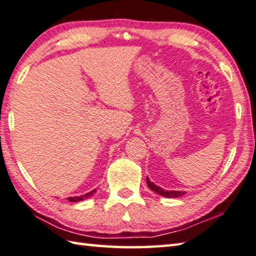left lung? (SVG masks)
<instances>
[{"mask_svg": "<svg viewBox=\"0 0 256 256\" xmlns=\"http://www.w3.org/2000/svg\"><path fill=\"white\" fill-rule=\"evenodd\" d=\"M146 184L148 186V188H150L152 192L159 194L160 196H164V197H166V198L181 197L186 194V192H176V190H164V189H162V188L159 187V186H156V184L151 182L150 179H148V176H146Z\"/></svg>", "mask_w": 256, "mask_h": 256, "instance_id": "8db88e82", "label": "left lung"}]
</instances>
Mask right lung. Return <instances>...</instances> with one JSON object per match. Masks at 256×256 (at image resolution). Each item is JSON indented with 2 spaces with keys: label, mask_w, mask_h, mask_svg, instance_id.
I'll list each match as a JSON object with an SVG mask.
<instances>
[{
  "label": "right lung",
  "mask_w": 256,
  "mask_h": 256,
  "mask_svg": "<svg viewBox=\"0 0 256 256\" xmlns=\"http://www.w3.org/2000/svg\"><path fill=\"white\" fill-rule=\"evenodd\" d=\"M96 192V189L92 190V192H87L85 194H82V196H75V197H69L68 200L72 202H82L84 200V199H87V198H90L92 194H94Z\"/></svg>",
  "instance_id": "obj_1"
}]
</instances>
